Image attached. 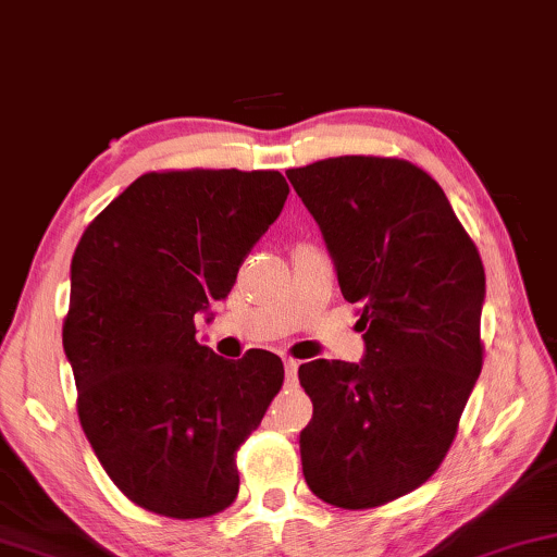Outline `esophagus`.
<instances>
[{
  "label": "esophagus",
  "instance_id": "34e87169",
  "mask_svg": "<svg viewBox=\"0 0 557 557\" xmlns=\"http://www.w3.org/2000/svg\"><path fill=\"white\" fill-rule=\"evenodd\" d=\"M295 374H298V361L285 359V376H287V382H295Z\"/></svg>",
  "mask_w": 557,
  "mask_h": 557
}]
</instances>
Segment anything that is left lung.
Returning a JSON list of instances; mask_svg holds the SVG:
<instances>
[{
  "label": "left lung",
  "instance_id": "8db88e82",
  "mask_svg": "<svg viewBox=\"0 0 557 557\" xmlns=\"http://www.w3.org/2000/svg\"><path fill=\"white\" fill-rule=\"evenodd\" d=\"M287 177L359 306L367 346L359 364L298 369L313 399L302 476L333 507H382L425 484L456 438L484 364V264L446 193L412 162L344 154Z\"/></svg>",
  "mask_w": 557,
  "mask_h": 557
}]
</instances>
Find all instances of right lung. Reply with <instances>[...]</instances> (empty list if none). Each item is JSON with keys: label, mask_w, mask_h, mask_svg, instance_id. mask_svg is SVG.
Returning <instances> with one entry per match:
<instances>
[{"label": "right lung", "mask_w": 557, "mask_h": 557, "mask_svg": "<svg viewBox=\"0 0 557 557\" xmlns=\"http://www.w3.org/2000/svg\"><path fill=\"white\" fill-rule=\"evenodd\" d=\"M277 170L145 173L81 236L63 348L78 420L109 479L147 511L198 520L239 492L236 450L283 387L280 356L196 341L287 201Z\"/></svg>", "instance_id": "add662e5"}]
</instances>
